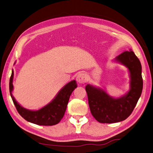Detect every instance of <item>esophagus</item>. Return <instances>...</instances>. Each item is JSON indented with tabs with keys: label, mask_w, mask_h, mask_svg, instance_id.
<instances>
[{
	"label": "esophagus",
	"mask_w": 153,
	"mask_h": 153,
	"mask_svg": "<svg viewBox=\"0 0 153 153\" xmlns=\"http://www.w3.org/2000/svg\"><path fill=\"white\" fill-rule=\"evenodd\" d=\"M76 81L79 83H85L87 82V76L84 73H80L76 77Z\"/></svg>",
	"instance_id": "esophagus-1"
}]
</instances>
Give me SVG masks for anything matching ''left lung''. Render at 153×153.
I'll return each instance as SVG.
<instances>
[{
	"mask_svg": "<svg viewBox=\"0 0 153 153\" xmlns=\"http://www.w3.org/2000/svg\"><path fill=\"white\" fill-rule=\"evenodd\" d=\"M113 62L128 69L129 89L124 95L114 97L105 89L88 84L85 90L92 115L102 123H113L124 121L133 112L143 90L142 67L133 51H126L117 56Z\"/></svg>",
	"mask_w": 153,
	"mask_h": 153,
	"instance_id": "left-lung-1",
	"label": "left lung"
}]
</instances>
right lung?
Returning a JSON list of instances; mask_svg holds the SVG:
<instances>
[{"mask_svg":"<svg viewBox=\"0 0 153 153\" xmlns=\"http://www.w3.org/2000/svg\"><path fill=\"white\" fill-rule=\"evenodd\" d=\"M15 64L16 62H14V65ZM13 78L14 71L13 70L9 82V90L18 112L27 121L44 126L54 125L61 121L66 110L71 93L77 87L76 80L71 81L63 87L50 103L39 109L30 110L26 109L20 105L13 95L14 89Z\"/></svg>","mask_w":153,"mask_h":153,"instance_id":"obj_1","label":"right lung"}]
</instances>
